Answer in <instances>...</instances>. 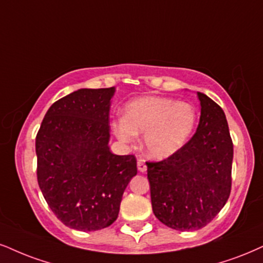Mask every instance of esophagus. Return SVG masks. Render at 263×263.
<instances>
[{
    "label": "esophagus",
    "instance_id": "esophagus-1",
    "mask_svg": "<svg viewBox=\"0 0 263 263\" xmlns=\"http://www.w3.org/2000/svg\"><path fill=\"white\" fill-rule=\"evenodd\" d=\"M138 170H139V172H141V173L146 172L147 167H146V164H145L144 160H138Z\"/></svg>",
    "mask_w": 263,
    "mask_h": 263
}]
</instances>
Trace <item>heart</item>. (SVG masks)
<instances>
[{"instance_id": "1", "label": "heart", "mask_w": 263, "mask_h": 263, "mask_svg": "<svg viewBox=\"0 0 263 263\" xmlns=\"http://www.w3.org/2000/svg\"><path fill=\"white\" fill-rule=\"evenodd\" d=\"M197 113L187 102L161 96H142L125 106L124 117L112 122V130L123 144L132 145L144 134L147 156L164 160L179 151L195 129Z\"/></svg>"}]
</instances>
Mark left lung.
I'll return each instance as SVG.
<instances>
[{
  "label": "left lung",
  "instance_id": "1",
  "mask_svg": "<svg viewBox=\"0 0 263 263\" xmlns=\"http://www.w3.org/2000/svg\"><path fill=\"white\" fill-rule=\"evenodd\" d=\"M201 116L193 138L176 154L146 162L152 211L176 231H196L218 215L231 195L233 141L223 109L197 92Z\"/></svg>",
  "mask_w": 263,
  "mask_h": 263
}]
</instances>
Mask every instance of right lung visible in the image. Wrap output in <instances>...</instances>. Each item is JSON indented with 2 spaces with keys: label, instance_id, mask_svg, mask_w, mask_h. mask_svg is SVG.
I'll return each instance as SVG.
<instances>
[{
  "label": "right lung",
  "instance_id": "add662e5",
  "mask_svg": "<svg viewBox=\"0 0 263 263\" xmlns=\"http://www.w3.org/2000/svg\"><path fill=\"white\" fill-rule=\"evenodd\" d=\"M115 87L80 89L48 108L35 141L37 183L63 224L83 232L111 226L123 193L137 176L134 155L109 151Z\"/></svg>",
  "mask_w": 263,
  "mask_h": 263
}]
</instances>
